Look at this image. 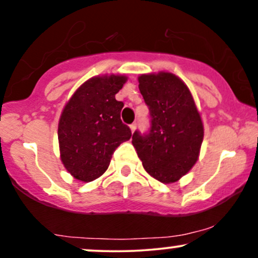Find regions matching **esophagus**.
<instances>
[{"label": "esophagus", "instance_id": "1", "mask_svg": "<svg viewBox=\"0 0 258 258\" xmlns=\"http://www.w3.org/2000/svg\"><path fill=\"white\" fill-rule=\"evenodd\" d=\"M136 128H137V125H136V123H132V125H130V130H131L132 133L136 131Z\"/></svg>", "mask_w": 258, "mask_h": 258}]
</instances>
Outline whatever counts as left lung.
I'll use <instances>...</instances> for the list:
<instances>
[{"label": "left lung", "mask_w": 258, "mask_h": 258, "mask_svg": "<svg viewBox=\"0 0 258 258\" xmlns=\"http://www.w3.org/2000/svg\"><path fill=\"white\" fill-rule=\"evenodd\" d=\"M138 82L149 106L152 127L146 136L133 133L132 144L153 178L174 183L199 159L204 139L200 111L188 86L172 73L142 74Z\"/></svg>", "instance_id": "obj_1"}]
</instances>
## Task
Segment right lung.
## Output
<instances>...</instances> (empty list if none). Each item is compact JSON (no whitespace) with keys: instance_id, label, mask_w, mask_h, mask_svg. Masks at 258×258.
Segmentation results:
<instances>
[{"instance_id":"right-lung-1","label":"right lung","mask_w":258,"mask_h":258,"mask_svg":"<svg viewBox=\"0 0 258 258\" xmlns=\"http://www.w3.org/2000/svg\"><path fill=\"white\" fill-rule=\"evenodd\" d=\"M120 74L88 79L65 104L58 123L60 160L74 178L92 182L108 170L117 147L132 133L120 119L115 94L126 84Z\"/></svg>"}]
</instances>
